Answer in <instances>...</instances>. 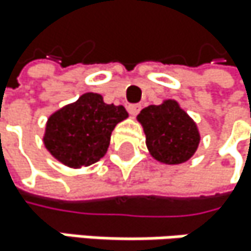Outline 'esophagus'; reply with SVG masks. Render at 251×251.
Segmentation results:
<instances>
[{
  "mask_svg": "<svg viewBox=\"0 0 251 251\" xmlns=\"http://www.w3.org/2000/svg\"><path fill=\"white\" fill-rule=\"evenodd\" d=\"M140 110H141V105H140V104H129V105H128V111H129V114H132V116H137V114L140 113Z\"/></svg>",
  "mask_w": 251,
  "mask_h": 251,
  "instance_id": "obj_1",
  "label": "esophagus"
}]
</instances>
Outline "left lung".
Instances as JSON below:
<instances>
[{"label": "left lung", "mask_w": 251, "mask_h": 251, "mask_svg": "<svg viewBox=\"0 0 251 251\" xmlns=\"http://www.w3.org/2000/svg\"><path fill=\"white\" fill-rule=\"evenodd\" d=\"M138 120L144 128L150 154L159 162L183 164L198 149V128L176 101L168 100L160 105L143 108Z\"/></svg>", "instance_id": "8db88e82"}]
</instances>
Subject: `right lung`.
<instances>
[{
  "label": "right lung",
  "instance_id": "1",
  "mask_svg": "<svg viewBox=\"0 0 251 251\" xmlns=\"http://www.w3.org/2000/svg\"><path fill=\"white\" fill-rule=\"evenodd\" d=\"M126 117L123 105L105 104L98 94H84L49 117L44 146L67 167L92 165L105 154L114 126Z\"/></svg>",
  "mask_w": 251,
  "mask_h": 251
}]
</instances>
